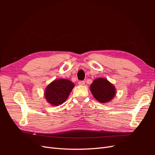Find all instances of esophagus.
Here are the masks:
<instances>
[{
	"mask_svg": "<svg viewBox=\"0 0 155 155\" xmlns=\"http://www.w3.org/2000/svg\"><path fill=\"white\" fill-rule=\"evenodd\" d=\"M78 83H79V85H85V81H79Z\"/></svg>",
	"mask_w": 155,
	"mask_h": 155,
	"instance_id": "34e87169",
	"label": "esophagus"
}]
</instances>
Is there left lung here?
I'll use <instances>...</instances> for the list:
<instances>
[{"mask_svg": "<svg viewBox=\"0 0 155 155\" xmlns=\"http://www.w3.org/2000/svg\"><path fill=\"white\" fill-rule=\"evenodd\" d=\"M114 87L104 78H98L93 81L91 86V91L94 97L100 103H107L114 96Z\"/></svg>", "mask_w": 155, "mask_h": 155, "instance_id": "8db88e82", "label": "left lung"}]
</instances>
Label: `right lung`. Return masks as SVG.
<instances>
[{
  "instance_id": "obj_1",
  "label": "right lung",
  "mask_w": 155,
  "mask_h": 155,
  "mask_svg": "<svg viewBox=\"0 0 155 155\" xmlns=\"http://www.w3.org/2000/svg\"><path fill=\"white\" fill-rule=\"evenodd\" d=\"M74 87V83L67 79H60L54 81L46 89V100L53 105L62 104L66 101Z\"/></svg>"
}]
</instances>
